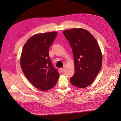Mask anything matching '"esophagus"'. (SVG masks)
<instances>
[{
  "instance_id": "1",
  "label": "esophagus",
  "mask_w": 121,
  "mask_h": 121,
  "mask_svg": "<svg viewBox=\"0 0 121 121\" xmlns=\"http://www.w3.org/2000/svg\"><path fill=\"white\" fill-rule=\"evenodd\" d=\"M64 70H65V68H60V70L61 72H63V71H64Z\"/></svg>"
}]
</instances>
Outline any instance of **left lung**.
Wrapping results in <instances>:
<instances>
[{"instance_id":"1","label":"left lung","mask_w":121,"mask_h":121,"mask_svg":"<svg viewBox=\"0 0 121 121\" xmlns=\"http://www.w3.org/2000/svg\"><path fill=\"white\" fill-rule=\"evenodd\" d=\"M63 33L74 58L75 73L70 82L75 86L85 88L92 83L101 68L102 56L99 44L92 35L82 28L65 30Z\"/></svg>"}]
</instances>
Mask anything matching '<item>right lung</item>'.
Instances as JSON below:
<instances>
[{"mask_svg": "<svg viewBox=\"0 0 121 121\" xmlns=\"http://www.w3.org/2000/svg\"><path fill=\"white\" fill-rule=\"evenodd\" d=\"M58 32L38 34L26 41L22 49L20 65L29 81L37 89L47 91L56 85L59 77L53 66L48 51Z\"/></svg>", "mask_w": 121, "mask_h": 121, "instance_id": "add662e5", "label": "right lung"}]
</instances>
